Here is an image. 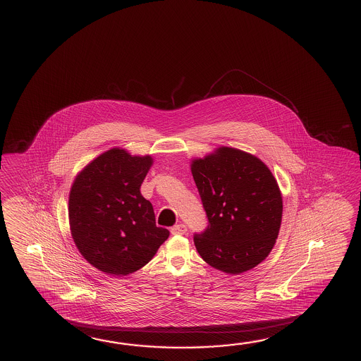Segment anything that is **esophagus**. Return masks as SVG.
Wrapping results in <instances>:
<instances>
[{
    "label": "esophagus",
    "mask_w": 361,
    "mask_h": 361,
    "mask_svg": "<svg viewBox=\"0 0 361 361\" xmlns=\"http://www.w3.org/2000/svg\"><path fill=\"white\" fill-rule=\"evenodd\" d=\"M186 231H188V228L184 224H178V225H175V226L171 228V233L173 235H184V234H186Z\"/></svg>",
    "instance_id": "34e87169"
}]
</instances>
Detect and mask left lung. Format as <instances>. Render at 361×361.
I'll use <instances>...</instances> for the list:
<instances>
[{
	"label": "left lung",
	"instance_id": "obj_1",
	"mask_svg": "<svg viewBox=\"0 0 361 361\" xmlns=\"http://www.w3.org/2000/svg\"><path fill=\"white\" fill-rule=\"evenodd\" d=\"M208 226L194 244L208 265L240 274L262 262L279 234L283 199L270 169L234 147L192 161Z\"/></svg>",
	"mask_w": 361,
	"mask_h": 361
}]
</instances>
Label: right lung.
<instances>
[{
    "instance_id": "add662e5",
    "label": "right lung",
    "mask_w": 361,
    "mask_h": 361,
    "mask_svg": "<svg viewBox=\"0 0 361 361\" xmlns=\"http://www.w3.org/2000/svg\"><path fill=\"white\" fill-rule=\"evenodd\" d=\"M152 157H131L122 149L99 155L74 180L69 224L74 243L96 269L123 276L137 271L169 238L155 225L152 203L140 186Z\"/></svg>"
}]
</instances>
